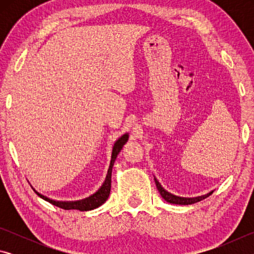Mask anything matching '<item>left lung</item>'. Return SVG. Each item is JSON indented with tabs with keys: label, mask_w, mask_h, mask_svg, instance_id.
<instances>
[{
	"label": "left lung",
	"mask_w": 254,
	"mask_h": 254,
	"mask_svg": "<svg viewBox=\"0 0 254 254\" xmlns=\"http://www.w3.org/2000/svg\"><path fill=\"white\" fill-rule=\"evenodd\" d=\"M154 182H156V186L158 188L159 192H160V195L163 199H165L167 203H170V204H176V205H190V204H195L197 201H200L205 199L206 197H208L209 195L213 194V191H209L208 194H205V195H201V196H197V197H180V196H176L174 194H171V192L167 191L165 188L161 186V184L158 182L157 178L154 177Z\"/></svg>",
	"instance_id": "8db88e82"
}]
</instances>
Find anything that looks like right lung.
<instances>
[{
  "instance_id": "1",
  "label": "right lung",
  "mask_w": 254,
  "mask_h": 254,
  "mask_svg": "<svg viewBox=\"0 0 254 254\" xmlns=\"http://www.w3.org/2000/svg\"><path fill=\"white\" fill-rule=\"evenodd\" d=\"M127 140H128V133H126V134L120 136L119 139L115 141V143L113 145V150H112L110 167H109V170H107L104 183H103L102 186L98 188V190L96 192H94L93 195L86 197V198H84V199H79V200H55V199L49 198V197L40 194L39 191H37L36 189L32 187L33 190L36 191V194L39 196L40 198L49 201L50 204L58 206V207L64 208V209H78V210H80V212H86V210H92V209L100 207V206L104 204L106 199L109 198V195L111 191L112 169H113L115 159H117L118 154L120 153V151H121L123 145L127 143Z\"/></svg>"
}]
</instances>
